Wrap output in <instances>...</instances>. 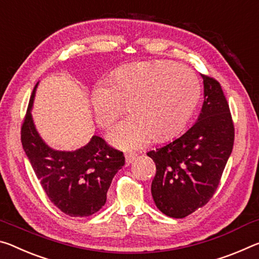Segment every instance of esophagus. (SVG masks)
Returning a JSON list of instances; mask_svg holds the SVG:
<instances>
[{
    "label": "esophagus",
    "instance_id": "34e87169",
    "mask_svg": "<svg viewBox=\"0 0 259 259\" xmlns=\"http://www.w3.org/2000/svg\"><path fill=\"white\" fill-rule=\"evenodd\" d=\"M125 158H126V164L127 165H130V164H132L133 162H134V159L137 158V155H134V154H128V155H126L125 156Z\"/></svg>",
    "mask_w": 259,
    "mask_h": 259
}]
</instances>
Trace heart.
I'll list each match as a JSON object with an SVG mask.
<instances>
[{"label":"heart","instance_id":"1","mask_svg":"<svg viewBox=\"0 0 259 259\" xmlns=\"http://www.w3.org/2000/svg\"><path fill=\"white\" fill-rule=\"evenodd\" d=\"M110 82L92 92L96 119L109 127L130 103L128 119L110 131L109 140L124 150L146 147L156 138L165 141L182 132L200 101L201 86L189 67L167 61L142 62L120 67Z\"/></svg>","mask_w":259,"mask_h":259}]
</instances>
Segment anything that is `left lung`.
Segmentation results:
<instances>
[{
    "instance_id": "1",
    "label": "left lung",
    "mask_w": 259,
    "mask_h": 259,
    "mask_svg": "<svg viewBox=\"0 0 259 259\" xmlns=\"http://www.w3.org/2000/svg\"><path fill=\"white\" fill-rule=\"evenodd\" d=\"M202 78L204 102L196 122L181 137L147 154L156 164L152 198L172 218L187 217L210 201L234 143V125L222 86L207 75Z\"/></svg>"
}]
</instances>
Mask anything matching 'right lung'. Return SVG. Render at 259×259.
Wrapping results in <instances>:
<instances>
[{
    "label": "right lung",
    "mask_w": 259,
    "mask_h": 259,
    "mask_svg": "<svg viewBox=\"0 0 259 259\" xmlns=\"http://www.w3.org/2000/svg\"><path fill=\"white\" fill-rule=\"evenodd\" d=\"M37 84L22 126L23 149L49 200L70 217H88L105 204L110 185L124 166L125 157L97 135L73 151L50 148L40 137L32 117Z\"/></svg>",
    "instance_id": "add662e5"
}]
</instances>
